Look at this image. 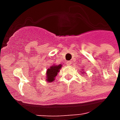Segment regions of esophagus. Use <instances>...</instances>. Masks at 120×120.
I'll list each match as a JSON object with an SVG mask.
<instances>
[{"label": "esophagus", "mask_w": 120, "mask_h": 120, "mask_svg": "<svg viewBox=\"0 0 120 120\" xmlns=\"http://www.w3.org/2000/svg\"><path fill=\"white\" fill-rule=\"evenodd\" d=\"M71 64V61H68V62H67V65H70Z\"/></svg>", "instance_id": "1"}]
</instances>
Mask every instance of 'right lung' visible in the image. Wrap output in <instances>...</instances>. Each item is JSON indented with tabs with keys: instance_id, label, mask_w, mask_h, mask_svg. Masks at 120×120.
Wrapping results in <instances>:
<instances>
[{
	"instance_id": "add662e5",
	"label": "right lung",
	"mask_w": 120,
	"mask_h": 120,
	"mask_svg": "<svg viewBox=\"0 0 120 120\" xmlns=\"http://www.w3.org/2000/svg\"><path fill=\"white\" fill-rule=\"evenodd\" d=\"M62 68V65H53L51 66L49 69H47L46 73V80L48 82H52L55 80L56 76L57 75L58 73H59V71Z\"/></svg>"
}]
</instances>
